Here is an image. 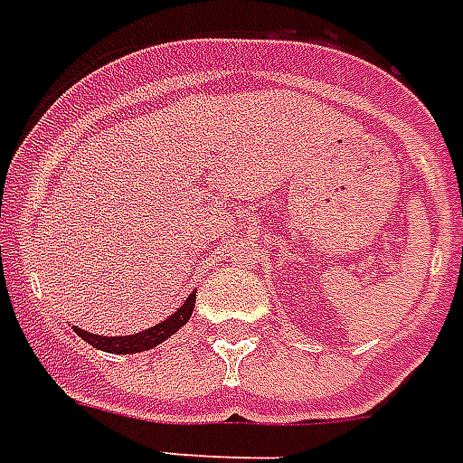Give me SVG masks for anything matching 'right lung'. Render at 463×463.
I'll use <instances>...</instances> for the list:
<instances>
[{"mask_svg": "<svg viewBox=\"0 0 463 463\" xmlns=\"http://www.w3.org/2000/svg\"><path fill=\"white\" fill-rule=\"evenodd\" d=\"M194 300L196 296H192L184 300L175 315H170L167 319H163L160 324L151 326L146 331H139V334H129V336H96V334H90V331H83V329H76L74 331L79 336L90 344L93 348L98 351H105V353H118V355H127V353H141V351H148V348H154V345L163 344L167 336H173L175 331L180 329L187 324V319L192 317V309H194Z\"/></svg>", "mask_w": 463, "mask_h": 463, "instance_id": "right-lung-1", "label": "right lung"}]
</instances>
